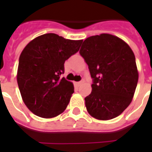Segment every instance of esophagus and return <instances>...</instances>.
<instances>
[{
    "label": "esophagus",
    "mask_w": 152,
    "mask_h": 152,
    "mask_svg": "<svg viewBox=\"0 0 152 152\" xmlns=\"http://www.w3.org/2000/svg\"><path fill=\"white\" fill-rule=\"evenodd\" d=\"M83 83V80H81V81H79V82H77V85L80 86L81 84V83Z\"/></svg>",
    "instance_id": "34e87169"
}]
</instances>
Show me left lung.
Wrapping results in <instances>:
<instances>
[{
	"label": "left lung",
	"mask_w": 152,
	"mask_h": 152,
	"mask_svg": "<svg viewBox=\"0 0 152 152\" xmlns=\"http://www.w3.org/2000/svg\"><path fill=\"white\" fill-rule=\"evenodd\" d=\"M80 53L88 64L92 91L84 99L87 110L99 120L118 117L132 102L138 72L129 45L109 34L89 37Z\"/></svg>",
	"instance_id": "8db88e82"
}]
</instances>
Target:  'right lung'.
<instances>
[{"label": "right lung", "mask_w": 152, "mask_h": 152, "mask_svg": "<svg viewBox=\"0 0 152 152\" xmlns=\"http://www.w3.org/2000/svg\"><path fill=\"white\" fill-rule=\"evenodd\" d=\"M82 42L49 33L35 38L23 49L17 83L23 102L35 115L54 118L66 109L74 87L61 75L64 72V61L78 52Z\"/></svg>", "instance_id": "add662e5"}]
</instances>
